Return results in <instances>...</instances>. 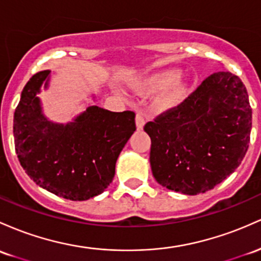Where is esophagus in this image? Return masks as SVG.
Returning <instances> with one entry per match:
<instances>
[{"label": "esophagus", "instance_id": "1", "mask_svg": "<svg viewBox=\"0 0 261 261\" xmlns=\"http://www.w3.org/2000/svg\"><path fill=\"white\" fill-rule=\"evenodd\" d=\"M135 120H136L137 130H142V128H144V126H145V116H144V114L137 113Z\"/></svg>", "mask_w": 261, "mask_h": 261}]
</instances>
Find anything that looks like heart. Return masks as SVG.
<instances>
[{"instance_id":"1","label":"heart","mask_w":261,"mask_h":261,"mask_svg":"<svg viewBox=\"0 0 261 261\" xmlns=\"http://www.w3.org/2000/svg\"><path fill=\"white\" fill-rule=\"evenodd\" d=\"M182 74V70L176 68L157 71L142 82L136 83L134 88L142 95H151L167 88L157 100V108L162 111L173 110L185 101L188 94V84L181 80Z\"/></svg>"}]
</instances>
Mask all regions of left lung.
<instances>
[{
    "label": "left lung",
    "mask_w": 261,
    "mask_h": 261,
    "mask_svg": "<svg viewBox=\"0 0 261 261\" xmlns=\"http://www.w3.org/2000/svg\"><path fill=\"white\" fill-rule=\"evenodd\" d=\"M157 182L194 196L213 190L237 170L250 142L247 88L229 71L208 76L179 107L145 125Z\"/></svg>",
    "instance_id": "8db88e82"
}]
</instances>
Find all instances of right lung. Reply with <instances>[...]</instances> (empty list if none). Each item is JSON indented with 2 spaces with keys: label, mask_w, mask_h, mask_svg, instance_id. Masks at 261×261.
<instances>
[{
  "label": "right lung",
  "mask_w": 261,
  "mask_h": 261,
  "mask_svg": "<svg viewBox=\"0 0 261 261\" xmlns=\"http://www.w3.org/2000/svg\"><path fill=\"white\" fill-rule=\"evenodd\" d=\"M50 70L28 80L13 116L16 153L39 187L71 200L99 196L110 186L122 148L136 130L133 111L113 113L89 104L67 124L43 113L38 96L49 88ZM95 102V94L91 95Z\"/></svg>",
  "instance_id": "obj_1"
}]
</instances>
